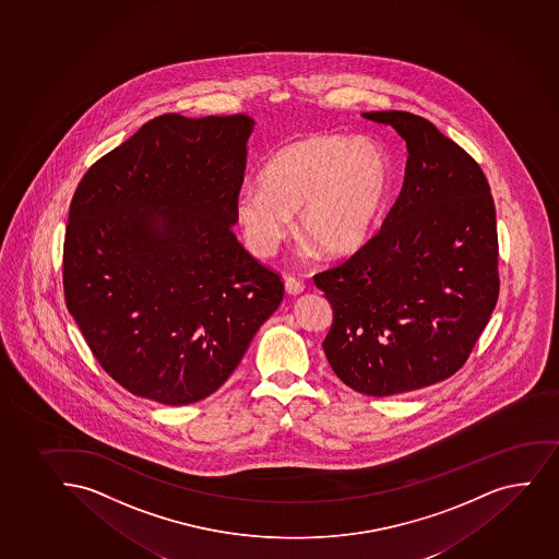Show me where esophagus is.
Wrapping results in <instances>:
<instances>
[{
  "instance_id": "obj_1",
  "label": "esophagus",
  "mask_w": 559,
  "mask_h": 559,
  "mask_svg": "<svg viewBox=\"0 0 559 559\" xmlns=\"http://www.w3.org/2000/svg\"><path fill=\"white\" fill-rule=\"evenodd\" d=\"M285 293L289 296L302 295L304 285L298 280H295V277H285Z\"/></svg>"
}]
</instances>
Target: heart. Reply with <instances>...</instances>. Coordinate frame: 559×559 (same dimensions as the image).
Instances as JSON below:
<instances>
[{
	"instance_id": "b5f03b06",
	"label": "heart",
	"mask_w": 559,
	"mask_h": 559,
	"mask_svg": "<svg viewBox=\"0 0 559 559\" xmlns=\"http://www.w3.org/2000/svg\"><path fill=\"white\" fill-rule=\"evenodd\" d=\"M261 188H242L233 214L246 245L269 257L296 227L324 253L364 246L384 209L390 162L371 142L335 134L308 135L283 145L263 167Z\"/></svg>"
}]
</instances>
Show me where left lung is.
Returning <instances> with one entry per match:
<instances>
[{
	"mask_svg": "<svg viewBox=\"0 0 559 559\" xmlns=\"http://www.w3.org/2000/svg\"><path fill=\"white\" fill-rule=\"evenodd\" d=\"M406 143L405 182L377 237L314 276L334 309L328 364L356 392L388 397L461 369L500 290L490 187L424 117L367 111Z\"/></svg>",
	"mask_w": 559,
	"mask_h": 559,
	"instance_id": "obj_1",
	"label": "left lung"
}]
</instances>
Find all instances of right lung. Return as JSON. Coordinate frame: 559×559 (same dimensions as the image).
<instances>
[{
	"label": "right lung",
	"instance_id": "add662e5",
	"mask_svg": "<svg viewBox=\"0 0 559 559\" xmlns=\"http://www.w3.org/2000/svg\"><path fill=\"white\" fill-rule=\"evenodd\" d=\"M255 121L166 114L90 167L64 235V302L111 379L190 405L231 377L283 298L233 200Z\"/></svg>",
	"mask_w": 559,
	"mask_h": 559
}]
</instances>
